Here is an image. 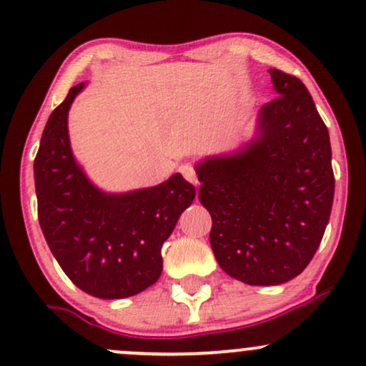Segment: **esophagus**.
I'll list each match as a JSON object with an SVG mask.
<instances>
[{"label": "esophagus", "instance_id": "1", "mask_svg": "<svg viewBox=\"0 0 366 366\" xmlns=\"http://www.w3.org/2000/svg\"><path fill=\"white\" fill-rule=\"evenodd\" d=\"M180 174L186 177V180H189L191 184H194V186H199V180H197V175H196V170L192 169L191 165H182L180 167Z\"/></svg>", "mask_w": 366, "mask_h": 366}]
</instances>
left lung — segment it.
<instances>
[{"label": "left lung", "instance_id": "obj_1", "mask_svg": "<svg viewBox=\"0 0 366 366\" xmlns=\"http://www.w3.org/2000/svg\"><path fill=\"white\" fill-rule=\"evenodd\" d=\"M268 72L279 96L259 108L253 139L196 165L217 262L249 285L289 282L308 267L335 187L329 130L312 94L297 77Z\"/></svg>", "mask_w": 366, "mask_h": 366}]
</instances>
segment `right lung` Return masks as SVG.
I'll return each mask as SVG.
<instances>
[{"label":"right lung","mask_w":366,"mask_h":366,"mask_svg":"<svg viewBox=\"0 0 366 366\" xmlns=\"http://www.w3.org/2000/svg\"><path fill=\"white\" fill-rule=\"evenodd\" d=\"M72 87L54 108L34 159L37 215L46 242L72 282L102 300H122L162 275V246L196 189L180 174L154 187L104 192L75 162L69 110L84 89Z\"/></svg>","instance_id":"1"}]
</instances>
